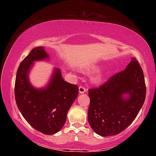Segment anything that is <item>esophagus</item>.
<instances>
[{
  "instance_id": "1",
  "label": "esophagus",
  "mask_w": 156,
  "mask_h": 156,
  "mask_svg": "<svg viewBox=\"0 0 156 156\" xmlns=\"http://www.w3.org/2000/svg\"><path fill=\"white\" fill-rule=\"evenodd\" d=\"M86 91H87V88L83 87V86H80V87H79V92H80V94L84 93Z\"/></svg>"
}]
</instances>
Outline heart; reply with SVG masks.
Listing matches in <instances>:
<instances>
[{
	"label": "heart",
	"mask_w": 156,
	"mask_h": 156,
	"mask_svg": "<svg viewBox=\"0 0 156 156\" xmlns=\"http://www.w3.org/2000/svg\"><path fill=\"white\" fill-rule=\"evenodd\" d=\"M102 78V75H101V74H97V75L94 76L93 81L94 82H99L101 81Z\"/></svg>",
	"instance_id": "b5f03b06"
}]
</instances>
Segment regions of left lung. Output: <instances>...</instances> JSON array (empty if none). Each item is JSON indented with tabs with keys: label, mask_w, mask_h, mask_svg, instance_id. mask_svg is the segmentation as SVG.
Returning a JSON list of instances; mask_svg holds the SVG:
<instances>
[{
	"label": "left lung",
	"mask_w": 156,
	"mask_h": 156,
	"mask_svg": "<svg viewBox=\"0 0 156 156\" xmlns=\"http://www.w3.org/2000/svg\"><path fill=\"white\" fill-rule=\"evenodd\" d=\"M127 94L128 98L123 97ZM145 95L144 72L136 58L124 70L112 76L98 88L88 90V120L96 133L107 137L120 133L136 118Z\"/></svg>",
	"instance_id": "8db88e82"
}]
</instances>
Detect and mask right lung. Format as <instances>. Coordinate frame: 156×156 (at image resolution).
I'll return each instance as SVG.
<instances>
[{"instance_id":"add662e5","label":"right lung","mask_w":156,"mask_h":156,"mask_svg":"<svg viewBox=\"0 0 156 156\" xmlns=\"http://www.w3.org/2000/svg\"><path fill=\"white\" fill-rule=\"evenodd\" d=\"M44 47L35 48L20 64L16 72L15 97L23 117L36 130L45 135L58 132L78 94V87L63 79L59 69L45 88L36 89L29 83L28 74L33 62L48 59Z\"/></svg>"}]
</instances>
